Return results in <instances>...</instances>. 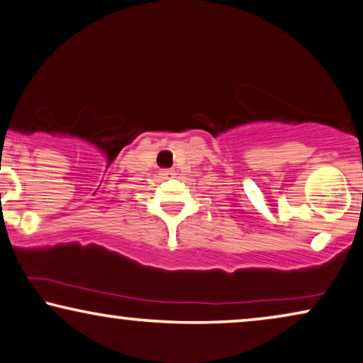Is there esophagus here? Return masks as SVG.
Masks as SVG:
<instances>
[{"label": "esophagus", "instance_id": "esophagus-1", "mask_svg": "<svg viewBox=\"0 0 363 363\" xmlns=\"http://www.w3.org/2000/svg\"><path fill=\"white\" fill-rule=\"evenodd\" d=\"M160 177L163 178V180H168V178H173L175 177V172L173 170H168V168H165V170L160 172Z\"/></svg>", "mask_w": 363, "mask_h": 363}]
</instances>
